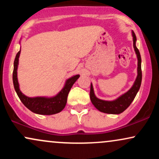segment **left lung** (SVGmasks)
Instances as JSON below:
<instances>
[{
    "instance_id": "1",
    "label": "left lung",
    "mask_w": 159,
    "mask_h": 159,
    "mask_svg": "<svg viewBox=\"0 0 159 159\" xmlns=\"http://www.w3.org/2000/svg\"><path fill=\"white\" fill-rule=\"evenodd\" d=\"M133 36V46H134V51H135L137 57H138V76L134 81V84L128 92L122 95L119 98L114 101H105V100L99 99L96 98L94 94L93 88V85L91 84L90 85V100L92 102L93 105H94L96 109L100 111L101 112L106 113V114H119L120 113L123 112L125 109L127 108L132 101L134 100V97L138 93L139 90L140 84H141L142 81V71H141V57L138 48L136 47V36L134 34V31H132Z\"/></svg>"
}]
</instances>
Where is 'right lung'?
<instances>
[{
    "label": "right lung",
    "instance_id": "1",
    "mask_svg": "<svg viewBox=\"0 0 159 159\" xmlns=\"http://www.w3.org/2000/svg\"><path fill=\"white\" fill-rule=\"evenodd\" d=\"M21 50L16 54L14 61V69L12 73V81H13L14 88L16 91L18 96L25 106L27 107L32 112L42 115H51L59 113L64 108L67 102V96L72 88V85L79 78V75L72 76L69 78L66 82L64 87L57 96L52 98L45 97H34L30 98L24 95L19 90V82L17 78V69L19 64V58Z\"/></svg>",
    "mask_w": 159,
    "mask_h": 159
}]
</instances>
